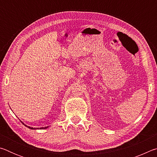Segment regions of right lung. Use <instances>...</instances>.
I'll return each instance as SVG.
<instances>
[{"label": "right lung", "instance_id": "obj_1", "mask_svg": "<svg viewBox=\"0 0 157 157\" xmlns=\"http://www.w3.org/2000/svg\"><path fill=\"white\" fill-rule=\"evenodd\" d=\"M21 123H22L23 124H24V125H25V127H28V128H30V129H39V128H34V127H30V126H27V125H26V124H25L24 123H23V122H21ZM48 126H47V127H40V129H46V128H48Z\"/></svg>", "mask_w": 157, "mask_h": 157}]
</instances>
